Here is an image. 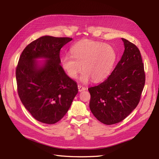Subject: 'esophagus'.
Returning <instances> with one entry per match:
<instances>
[{"label":"esophagus","mask_w":159,"mask_h":159,"mask_svg":"<svg viewBox=\"0 0 159 159\" xmlns=\"http://www.w3.org/2000/svg\"><path fill=\"white\" fill-rule=\"evenodd\" d=\"M78 89H79V92H82V91H85L86 89V87L81 85H78Z\"/></svg>","instance_id":"34e87169"}]
</instances>
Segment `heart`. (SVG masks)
<instances>
[{
	"instance_id": "obj_1",
	"label": "heart",
	"mask_w": 159,
	"mask_h": 159,
	"mask_svg": "<svg viewBox=\"0 0 159 159\" xmlns=\"http://www.w3.org/2000/svg\"><path fill=\"white\" fill-rule=\"evenodd\" d=\"M71 55L61 58V65L66 74L76 79L82 69L80 80L86 83L92 79L100 82L109 76L116 61V53L111 46L102 42L84 39L70 48Z\"/></svg>"
}]
</instances>
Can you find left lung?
Masks as SVG:
<instances>
[{"label": "left lung", "mask_w": 159, "mask_h": 159, "mask_svg": "<svg viewBox=\"0 0 159 159\" xmlns=\"http://www.w3.org/2000/svg\"><path fill=\"white\" fill-rule=\"evenodd\" d=\"M124 52L109 76L89 87V108L98 120L112 125L124 120L139 104L146 75L139 48L121 38Z\"/></svg>", "instance_id": "obj_1"}]
</instances>
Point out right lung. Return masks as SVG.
<instances>
[{"label":"right lung","instance_id":"1","mask_svg":"<svg viewBox=\"0 0 159 159\" xmlns=\"http://www.w3.org/2000/svg\"><path fill=\"white\" fill-rule=\"evenodd\" d=\"M72 38L43 36L30 43L16 70L17 89L23 105L35 120L53 124L65 116L78 93L76 83L60 65V50ZM47 60L39 66L35 60Z\"/></svg>","mask_w":159,"mask_h":159}]
</instances>
